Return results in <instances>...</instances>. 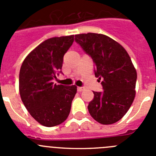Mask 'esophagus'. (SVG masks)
<instances>
[{"label":"esophagus","instance_id":"obj_1","mask_svg":"<svg viewBox=\"0 0 156 156\" xmlns=\"http://www.w3.org/2000/svg\"><path fill=\"white\" fill-rule=\"evenodd\" d=\"M84 90H85V88L83 87H77V90H78L79 92H81Z\"/></svg>","mask_w":156,"mask_h":156}]
</instances>
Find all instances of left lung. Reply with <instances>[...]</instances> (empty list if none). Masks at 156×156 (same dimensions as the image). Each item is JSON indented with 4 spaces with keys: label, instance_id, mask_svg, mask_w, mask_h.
<instances>
[{
    "label": "left lung",
    "instance_id": "left-lung-1",
    "mask_svg": "<svg viewBox=\"0 0 156 156\" xmlns=\"http://www.w3.org/2000/svg\"><path fill=\"white\" fill-rule=\"evenodd\" d=\"M75 41L91 57L95 76L102 80V92L93 91L87 108L101 124L115 123L130 108L135 97L137 72L129 55L118 42L103 34L75 35Z\"/></svg>",
    "mask_w": 156,
    "mask_h": 156
}]
</instances>
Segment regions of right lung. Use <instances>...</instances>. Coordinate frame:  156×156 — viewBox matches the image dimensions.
<instances>
[{"label":"right lung","instance_id":"obj_1","mask_svg":"<svg viewBox=\"0 0 156 156\" xmlns=\"http://www.w3.org/2000/svg\"><path fill=\"white\" fill-rule=\"evenodd\" d=\"M74 36L52 37L32 51L19 72V93L25 107L41 125L61 124L71 109L76 86L52 82L62 73L64 55L72 46Z\"/></svg>","mask_w":156,"mask_h":156}]
</instances>
